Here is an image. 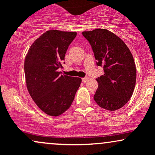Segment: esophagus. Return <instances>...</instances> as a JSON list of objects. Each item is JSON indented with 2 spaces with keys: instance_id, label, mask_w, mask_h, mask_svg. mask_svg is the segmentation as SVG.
<instances>
[{
  "instance_id": "obj_1",
  "label": "esophagus",
  "mask_w": 155,
  "mask_h": 155,
  "mask_svg": "<svg viewBox=\"0 0 155 155\" xmlns=\"http://www.w3.org/2000/svg\"><path fill=\"white\" fill-rule=\"evenodd\" d=\"M89 79H89V77H85V78H83V79H82V81H83L84 83H85V82H87V81Z\"/></svg>"
}]
</instances>
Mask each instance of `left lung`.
Here are the masks:
<instances>
[{
	"instance_id": "left-lung-1",
	"label": "left lung",
	"mask_w": 155,
	"mask_h": 155,
	"mask_svg": "<svg viewBox=\"0 0 155 155\" xmlns=\"http://www.w3.org/2000/svg\"><path fill=\"white\" fill-rule=\"evenodd\" d=\"M82 35L92 46L97 65L104 68V75L96 79L98 88L94 100L104 109H120L130 100L136 85L133 55L123 41L108 30L98 28Z\"/></svg>"
}]
</instances>
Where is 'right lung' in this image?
<instances>
[{"label":"right lung","mask_w":155,"mask_h":155,"mask_svg":"<svg viewBox=\"0 0 155 155\" xmlns=\"http://www.w3.org/2000/svg\"><path fill=\"white\" fill-rule=\"evenodd\" d=\"M76 32L49 30L32 44L25 58L26 86L37 106L51 117L71 106L81 79L61 75L63 60Z\"/></svg>","instance_id":"add662e5"}]
</instances>
